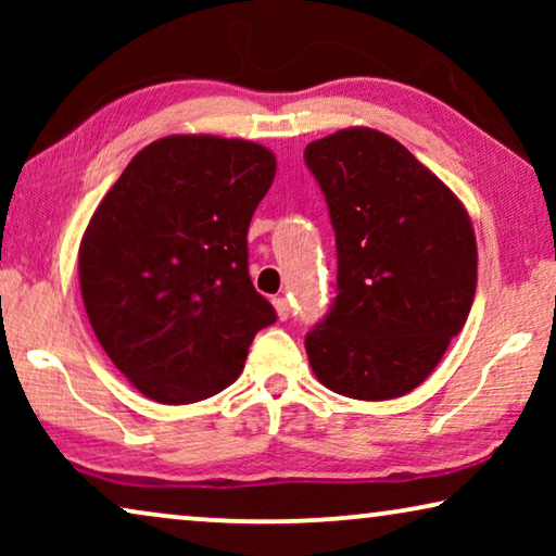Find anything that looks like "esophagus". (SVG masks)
<instances>
[{
    "instance_id": "34e87169",
    "label": "esophagus",
    "mask_w": 556,
    "mask_h": 556,
    "mask_svg": "<svg viewBox=\"0 0 556 556\" xmlns=\"http://www.w3.org/2000/svg\"><path fill=\"white\" fill-rule=\"evenodd\" d=\"M273 308H276V314L280 321H286L288 314H291V308H288V301L286 299H273Z\"/></svg>"
}]
</instances>
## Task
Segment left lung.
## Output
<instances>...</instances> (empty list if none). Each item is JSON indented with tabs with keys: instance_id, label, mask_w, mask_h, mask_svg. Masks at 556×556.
Wrapping results in <instances>:
<instances>
[{
	"instance_id": "1",
	"label": "left lung",
	"mask_w": 556,
	"mask_h": 556,
	"mask_svg": "<svg viewBox=\"0 0 556 556\" xmlns=\"http://www.w3.org/2000/svg\"><path fill=\"white\" fill-rule=\"evenodd\" d=\"M303 159L339 257L337 299L306 337L311 369L344 397H402L432 375L473 306V225L445 181L375 128H341Z\"/></svg>"
}]
</instances>
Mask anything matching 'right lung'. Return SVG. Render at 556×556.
I'll return each mask as SVG.
<instances>
[{
  "instance_id": "obj_1",
  "label": "right lung",
  "mask_w": 556,
  "mask_h": 556,
  "mask_svg": "<svg viewBox=\"0 0 556 556\" xmlns=\"http://www.w3.org/2000/svg\"><path fill=\"white\" fill-rule=\"evenodd\" d=\"M276 177L261 143L207 134L141 149L83 232L80 293L128 382L189 405L240 377L276 311L248 273V227Z\"/></svg>"
}]
</instances>
